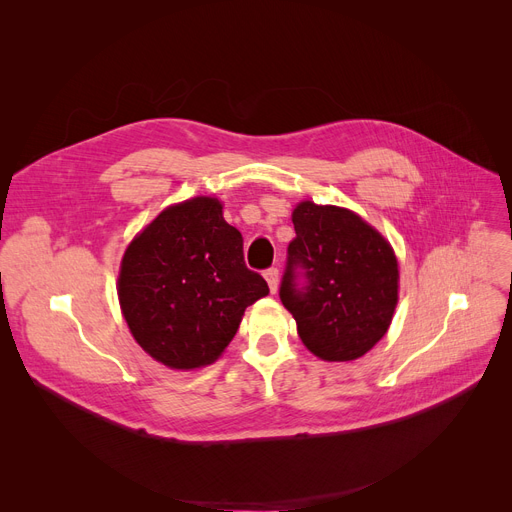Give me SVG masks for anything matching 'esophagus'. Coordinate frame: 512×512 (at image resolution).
I'll return each instance as SVG.
<instances>
[{
	"label": "esophagus",
	"instance_id": "esophagus-1",
	"mask_svg": "<svg viewBox=\"0 0 512 512\" xmlns=\"http://www.w3.org/2000/svg\"><path fill=\"white\" fill-rule=\"evenodd\" d=\"M263 276H265L267 284H270L272 294H276V292H278V284H280V272H278V267H270V270H265Z\"/></svg>",
	"mask_w": 512,
	"mask_h": 512
}]
</instances>
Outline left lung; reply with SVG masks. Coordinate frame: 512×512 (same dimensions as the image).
<instances>
[{
  "mask_svg": "<svg viewBox=\"0 0 512 512\" xmlns=\"http://www.w3.org/2000/svg\"><path fill=\"white\" fill-rule=\"evenodd\" d=\"M297 238L288 245L282 305L321 361H355L378 344L398 305V259L382 232L359 213L301 201L292 209ZM308 286L297 289L296 267Z\"/></svg>",
  "mask_w": 512,
  "mask_h": 512,
  "instance_id": "obj_1",
  "label": "left lung"
}]
</instances>
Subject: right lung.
Here are the masks:
<instances>
[{"label": "right lung", "instance_id": "obj_1", "mask_svg": "<svg viewBox=\"0 0 512 512\" xmlns=\"http://www.w3.org/2000/svg\"><path fill=\"white\" fill-rule=\"evenodd\" d=\"M222 209L207 195L166 207L120 261L126 326L153 361L170 369L197 371L218 361L245 309L270 294L245 265L242 234Z\"/></svg>", "mask_w": 512, "mask_h": 512}]
</instances>
